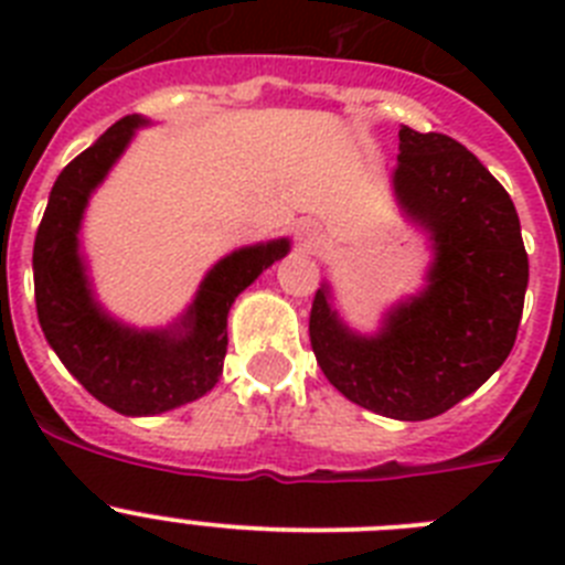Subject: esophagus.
<instances>
[{
  "label": "esophagus",
  "mask_w": 565,
  "mask_h": 565,
  "mask_svg": "<svg viewBox=\"0 0 565 565\" xmlns=\"http://www.w3.org/2000/svg\"><path fill=\"white\" fill-rule=\"evenodd\" d=\"M297 239H299V246L302 248H319V243H322V228H319V223L313 221H302L297 226Z\"/></svg>",
  "instance_id": "34e87169"
}]
</instances>
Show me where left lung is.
<instances>
[{
    "mask_svg": "<svg viewBox=\"0 0 565 565\" xmlns=\"http://www.w3.org/2000/svg\"><path fill=\"white\" fill-rule=\"evenodd\" d=\"M391 189L404 223L427 239L424 282L364 333L344 322L326 279L313 297L311 348L344 398L379 416L424 422L507 362L529 259L507 189L447 135L398 129Z\"/></svg>",
    "mask_w": 565,
    "mask_h": 565,
    "instance_id": "obj_1",
    "label": "left lung"
}]
</instances>
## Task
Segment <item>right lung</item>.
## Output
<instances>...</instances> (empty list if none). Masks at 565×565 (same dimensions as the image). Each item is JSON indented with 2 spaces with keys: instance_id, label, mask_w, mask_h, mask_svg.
I'll return each instance as SVG.
<instances>
[{
  "instance_id": "add662e5",
  "label": "right lung",
  "mask_w": 565,
  "mask_h": 565,
  "mask_svg": "<svg viewBox=\"0 0 565 565\" xmlns=\"http://www.w3.org/2000/svg\"><path fill=\"white\" fill-rule=\"evenodd\" d=\"M143 127L152 121L127 115L62 169L33 246V286L44 339L87 393L132 418L174 411L221 382L234 299L291 252L288 237L234 248L203 274L192 302L167 326L138 328L109 313L82 248L84 214L89 198Z\"/></svg>"
}]
</instances>
